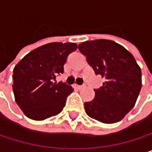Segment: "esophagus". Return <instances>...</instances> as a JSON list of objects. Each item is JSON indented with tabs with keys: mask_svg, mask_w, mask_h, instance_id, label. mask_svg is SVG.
Returning a JSON list of instances; mask_svg holds the SVG:
<instances>
[{
	"mask_svg": "<svg viewBox=\"0 0 152 152\" xmlns=\"http://www.w3.org/2000/svg\"><path fill=\"white\" fill-rule=\"evenodd\" d=\"M76 87L77 88V89L81 90V89H83V88H85V85H76Z\"/></svg>",
	"mask_w": 152,
	"mask_h": 152,
	"instance_id": "34e87169",
	"label": "esophagus"
}]
</instances>
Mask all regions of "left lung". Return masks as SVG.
Listing matches in <instances>:
<instances>
[{
  "label": "left lung",
  "mask_w": 152,
  "mask_h": 152,
  "mask_svg": "<svg viewBox=\"0 0 152 152\" xmlns=\"http://www.w3.org/2000/svg\"><path fill=\"white\" fill-rule=\"evenodd\" d=\"M78 49L95 74L106 79L94 90L95 98L84 103L86 113L103 123L120 121L134 107L142 87V72L134 56L108 39L85 41Z\"/></svg>",
  "instance_id": "8db88e82"
}]
</instances>
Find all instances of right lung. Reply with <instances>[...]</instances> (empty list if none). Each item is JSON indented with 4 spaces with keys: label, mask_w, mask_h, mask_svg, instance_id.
<instances>
[{
    "label": "right lung",
    "mask_w": 152,
    "mask_h": 152,
    "mask_svg": "<svg viewBox=\"0 0 152 152\" xmlns=\"http://www.w3.org/2000/svg\"><path fill=\"white\" fill-rule=\"evenodd\" d=\"M76 48V43H49L32 50L15 65L12 76L15 100L28 118L43 121L62 111L73 89L53 80L63 73L67 57Z\"/></svg>",
    "instance_id": "add662e5"
}]
</instances>
